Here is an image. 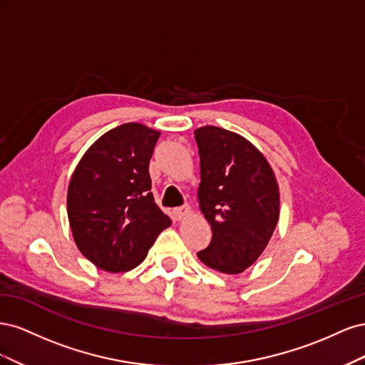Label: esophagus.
Instances as JSON below:
<instances>
[{"label":"esophagus","instance_id":"esophagus-1","mask_svg":"<svg viewBox=\"0 0 365 365\" xmlns=\"http://www.w3.org/2000/svg\"><path fill=\"white\" fill-rule=\"evenodd\" d=\"M190 207L189 205H184V207H178V208H175L173 210V216H175V219L176 220H181V219H184L185 216H189L190 215Z\"/></svg>","mask_w":365,"mask_h":365}]
</instances>
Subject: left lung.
Masks as SVG:
<instances>
[{"mask_svg": "<svg viewBox=\"0 0 365 365\" xmlns=\"http://www.w3.org/2000/svg\"><path fill=\"white\" fill-rule=\"evenodd\" d=\"M195 140L201 158L197 200L213 231L197 257L219 272L240 274L260 257L277 227V180L263 153L236 132L202 126Z\"/></svg>", "mask_w": 365, "mask_h": 365, "instance_id": "1", "label": "left lung"}]
</instances>
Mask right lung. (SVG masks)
<instances>
[{"label": "right lung", "instance_id": "1", "mask_svg": "<svg viewBox=\"0 0 365 365\" xmlns=\"http://www.w3.org/2000/svg\"><path fill=\"white\" fill-rule=\"evenodd\" d=\"M160 134L141 123L120 125L93 143L71 175L67 213L73 237L103 271L138 267L172 224L150 192L149 161Z\"/></svg>", "mask_w": 365, "mask_h": 365}]
</instances>
